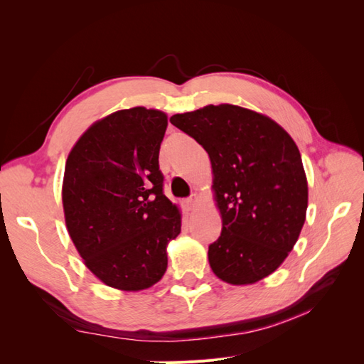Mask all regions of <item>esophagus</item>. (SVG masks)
<instances>
[{"instance_id": "1", "label": "esophagus", "mask_w": 364, "mask_h": 364, "mask_svg": "<svg viewBox=\"0 0 364 364\" xmlns=\"http://www.w3.org/2000/svg\"><path fill=\"white\" fill-rule=\"evenodd\" d=\"M185 203H186V206H188V209H194L197 205H199V197H197L196 194H193L190 199L185 200Z\"/></svg>"}]
</instances>
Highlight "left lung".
I'll return each mask as SVG.
<instances>
[{"instance_id":"left-lung-1","label":"left lung","mask_w":364,"mask_h":364,"mask_svg":"<svg viewBox=\"0 0 364 364\" xmlns=\"http://www.w3.org/2000/svg\"><path fill=\"white\" fill-rule=\"evenodd\" d=\"M170 123L206 150L222 234L209 246L217 278L249 285L277 270L294 247L308 206V182L293 138L267 115L208 105Z\"/></svg>"}]
</instances>
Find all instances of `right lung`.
<instances>
[{
  "label": "right lung",
  "mask_w": 364,
  "mask_h": 364,
  "mask_svg": "<svg viewBox=\"0 0 364 364\" xmlns=\"http://www.w3.org/2000/svg\"><path fill=\"white\" fill-rule=\"evenodd\" d=\"M167 114L121 109L87 127L65 165V223L85 266L109 287L141 291L167 270L182 214L162 193Z\"/></svg>",
  "instance_id": "1"
}]
</instances>
